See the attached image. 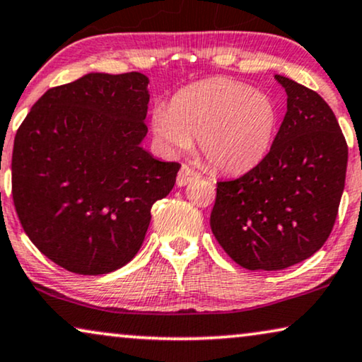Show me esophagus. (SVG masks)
Wrapping results in <instances>:
<instances>
[{
	"label": "esophagus",
	"mask_w": 362,
	"mask_h": 362,
	"mask_svg": "<svg viewBox=\"0 0 362 362\" xmlns=\"http://www.w3.org/2000/svg\"><path fill=\"white\" fill-rule=\"evenodd\" d=\"M200 174L190 169L188 165H182V169L179 170V175H177V185L179 187H185L188 183H192L193 180H197Z\"/></svg>",
	"instance_id": "1"
}]
</instances>
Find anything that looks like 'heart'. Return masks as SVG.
<instances>
[{"label": "heart", "mask_w": 362, "mask_h": 362, "mask_svg": "<svg viewBox=\"0 0 362 362\" xmlns=\"http://www.w3.org/2000/svg\"><path fill=\"white\" fill-rule=\"evenodd\" d=\"M152 132L170 154H182L198 139L218 170L244 174L266 159L277 131L271 96L239 81L216 78L180 90L170 106L157 105Z\"/></svg>", "instance_id": "1"}]
</instances>
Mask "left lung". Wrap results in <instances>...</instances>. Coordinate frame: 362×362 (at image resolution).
Listing matches in <instances>:
<instances>
[{
  "instance_id": "obj_1",
  "label": "left lung",
  "mask_w": 362,
  "mask_h": 362,
  "mask_svg": "<svg viewBox=\"0 0 362 362\" xmlns=\"http://www.w3.org/2000/svg\"><path fill=\"white\" fill-rule=\"evenodd\" d=\"M287 113L261 164L218 182L211 231L249 271H281L313 256L333 230L344 190L348 146L317 91L274 75Z\"/></svg>"
}]
</instances>
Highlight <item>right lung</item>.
Instances as JSON below:
<instances>
[{
	"mask_svg": "<svg viewBox=\"0 0 362 362\" xmlns=\"http://www.w3.org/2000/svg\"><path fill=\"white\" fill-rule=\"evenodd\" d=\"M149 78L91 72L45 91L13 147V200L34 246L81 276L123 267L180 164L142 147Z\"/></svg>",
	"mask_w": 362,
	"mask_h": 362,
	"instance_id": "1",
	"label": "right lung"
}]
</instances>
